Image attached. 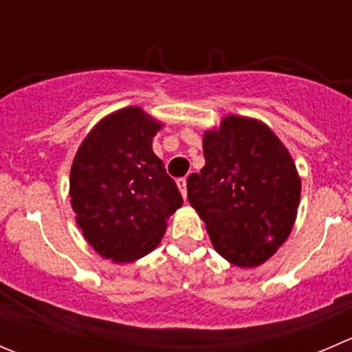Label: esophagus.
I'll return each mask as SVG.
<instances>
[{"label": "esophagus", "instance_id": "esophagus-1", "mask_svg": "<svg viewBox=\"0 0 352 352\" xmlns=\"http://www.w3.org/2000/svg\"><path fill=\"white\" fill-rule=\"evenodd\" d=\"M177 187H179L180 194H182V197L186 199L187 197V179L186 177H182V179L177 180Z\"/></svg>", "mask_w": 352, "mask_h": 352}]
</instances>
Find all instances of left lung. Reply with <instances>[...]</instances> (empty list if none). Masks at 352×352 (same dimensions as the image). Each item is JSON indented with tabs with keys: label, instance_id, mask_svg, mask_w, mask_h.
Returning a JSON list of instances; mask_svg holds the SVG:
<instances>
[{
	"label": "left lung",
	"instance_id": "left-lung-1",
	"mask_svg": "<svg viewBox=\"0 0 352 352\" xmlns=\"http://www.w3.org/2000/svg\"><path fill=\"white\" fill-rule=\"evenodd\" d=\"M206 165L187 179V197L212 247L239 267H257L286 242L296 219L301 179L264 122L226 116L206 131Z\"/></svg>",
	"mask_w": 352,
	"mask_h": 352
}]
</instances>
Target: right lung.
<instances>
[{
  "label": "right lung",
  "mask_w": 352,
  "mask_h": 352,
  "mask_svg": "<svg viewBox=\"0 0 352 352\" xmlns=\"http://www.w3.org/2000/svg\"><path fill=\"white\" fill-rule=\"evenodd\" d=\"M160 129L141 107L117 110L88 133L71 165L76 225L98 255L117 264L156 248L184 202L151 148Z\"/></svg>",
  "instance_id": "right-lung-1"
}]
</instances>
